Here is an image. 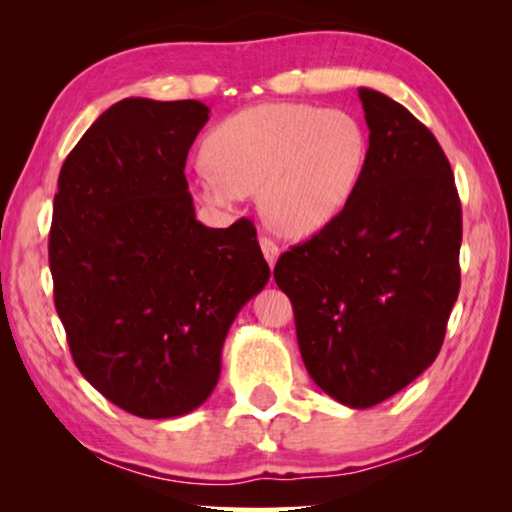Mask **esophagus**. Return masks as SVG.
<instances>
[{
  "label": "esophagus",
  "instance_id": "1",
  "mask_svg": "<svg viewBox=\"0 0 512 512\" xmlns=\"http://www.w3.org/2000/svg\"><path fill=\"white\" fill-rule=\"evenodd\" d=\"M259 246H262V253H264V257H266V262H268V266H275V262H277V257H280V248H277V244L273 239H268V237H262L259 239Z\"/></svg>",
  "mask_w": 512,
  "mask_h": 512
}]
</instances>
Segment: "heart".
<instances>
[{
  "label": "heart",
  "mask_w": 512,
  "mask_h": 512,
  "mask_svg": "<svg viewBox=\"0 0 512 512\" xmlns=\"http://www.w3.org/2000/svg\"><path fill=\"white\" fill-rule=\"evenodd\" d=\"M207 171L198 198L230 210L259 192V210L291 239L316 235L339 219L363 178L368 133L352 112L273 101L239 110L203 140Z\"/></svg>",
  "instance_id": "b5f03b06"
}]
</instances>
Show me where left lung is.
Wrapping results in <instances>:
<instances>
[{
  "label": "left lung",
  "instance_id": "left-lung-1",
  "mask_svg": "<svg viewBox=\"0 0 512 512\" xmlns=\"http://www.w3.org/2000/svg\"><path fill=\"white\" fill-rule=\"evenodd\" d=\"M368 162L348 207L277 259L305 368L350 409L400 393L438 357L461 289L463 219L436 137L386 94L359 88Z\"/></svg>",
  "mask_w": 512,
  "mask_h": 512
}]
</instances>
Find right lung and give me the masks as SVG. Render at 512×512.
Segmentation results:
<instances>
[{
	"instance_id": "obj_1",
	"label": "right lung",
	"mask_w": 512,
	"mask_h": 512,
	"mask_svg": "<svg viewBox=\"0 0 512 512\" xmlns=\"http://www.w3.org/2000/svg\"><path fill=\"white\" fill-rule=\"evenodd\" d=\"M207 119L194 99H124L58 176V318L81 375L140 418H178L212 395L232 320L271 277L253 221H196L185 162Z\"/></svg>"
}]
</instances>
